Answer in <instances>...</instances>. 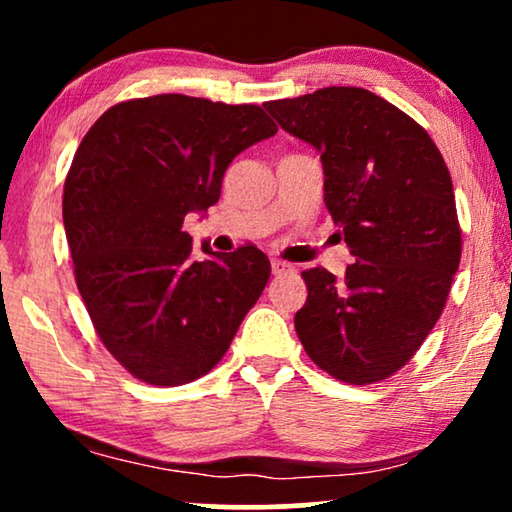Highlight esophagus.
Wrapping results in <instances>:
<instances>
[{"label":"esophagus","mask_w":512,"mask_h":512,"mask_svg":"<svg viewBox=\"0 0 512 512\" xmlns=\"http://www.w3.org/2000/svg\"><path fill=\"white\" fill-rule=\"evenodd\" d=\"M272 272H275V275H286V272H293V265L275 258V261H272Z\"/></svg>","instance_id":"esophagus-1"}]
</instances>
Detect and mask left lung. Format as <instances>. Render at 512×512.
Instances as JSON below:
<instances>
[{
    "instance_id": "left-lung-1",
    "label": "left lung",
    "mask_w": 512,
    "mask_h": 512,
    "mask_svg": "<svg viewBox=\"0 0 512 512\" xmlns=\"http://www.w3.org/2000/svg\"><path fill=\"white\" fill-rule=\"evenodd\" d=\"M324 165V202L354 263L303 272L296 333L347 384L387 380L443 314L461 258L452 177L422 125L366 88L331 86L265 102Z\"/></svg>"
}]
</instances>
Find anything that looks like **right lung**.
I'll return each instance as SVG.
<instances>
[{"label":"right lung","mask_w":512,"mask_h":512,"mask_svg":"<svg viewBox=\"0 0 512 512\" xmlns=\"http://www.w3.org/2000/svg\"><path fill=\"white\" fill-rule=\"evenodd\" d=\"M275 132L258 104L167 93L114 104L76 149L62 193L74 279L102 345L137 380L207 375L261 298V249L202 247L198 261L181 226L219 200L237 153Z\"/></svg>","instance_id":"1"}]
</instances>
